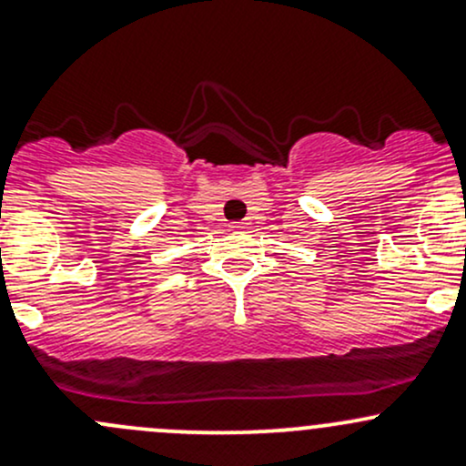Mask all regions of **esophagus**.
<instances>
[{
	"label": "esophagus",
	"instance_id": "34e87169",
	"mask_svg": "<svg viewBox=\"0 0 466 466\" xmlns=\"http://www.w3.org/2000/svg\"><path fill=\"white\" fill-rule=\"evenodd\" d=\"M248 224H251V222H247V219H244V222H235L233 228H235V231H247Z\"/></svg>",
	"mask_w": 466,
	"mask_h": 466
}]
</instances>
